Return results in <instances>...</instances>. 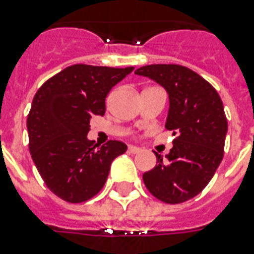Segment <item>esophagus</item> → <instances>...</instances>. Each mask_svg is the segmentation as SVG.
Returning <instances> with one entry per match:
<instances>
[{
  "mask_svg": "<svg viewBox=\"0 0 254 254\" xmlns=\"http://www.w3.org/2000/svg\"><path fill=\"white\" fill-rule=\"evenodd\" d=\"M129 153H131V154H138V153H141V149L137 146H129Z\"/></svg>",
  "mask_w": 254,
  "mask_h": 254,
  "instance_id": "1",
  "label": "esophagus"
}]
</instances>
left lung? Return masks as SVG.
I'll list each match as a JSON object with an SVG mask.
<instances>
[{
    "label": "left lung",
    "instance_id": "left-lung-1",
    "mask_svg": "<svg viewBox=\"0 0 254 254\" xmlns=\"http://www.w3.org/2000/svg\"><path fill=\"white\" fill-rule=\"evenodd\" d=\"M134 73L167 92L165 127L175 135L169 154H155L157 165L143 173V183L165 203L190 200L208 185L223 159L228 123L220 96L208 81L183 65L150 64Z\"/></svg>",
    "mask_w": 254,
    "mask_h": 254
}]
</instances>
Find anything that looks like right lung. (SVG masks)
<instances>
[{
    "label": "right lung",
    "instance_id": "1",
    "mask_svg": "<svg viewBox=\"0 0 254 254\" xmlns=\"http://www.w3.org/2000/svg\"><path fill=\"white\" fill-rule=\"evenodd\" d=\"M134 67L69 65L46 81L27 116L29 149L46 186L69 203L99 193L113 159L127 151L121 141L97 146L88 139L93 116L105 113V99Z\"/></svg>",
    "mask_w": 254,
    "mask_h": 254
}]
</instances>
